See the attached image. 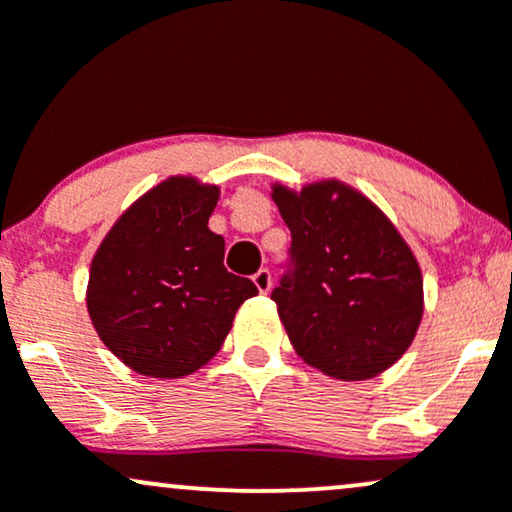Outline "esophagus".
<instances>
[{
    "mask_svg": "<svg viewBox=\"0 0 512 512\" xmlns=\"http://www.w3.org/2000/svg\"><path fill=\"white\" fill-rule=\"evenodd\" d=\"M252 281H255L260 293H269V289H272V274H269V269H260V272L252 276Z\"/></svg>",
    "mask_w": 512,
    "mask_h": 512,
    "instance_id": "34e87169",
    "label": "esophagus"
}]
</instances>
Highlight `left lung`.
Returning <instances> with one entry per match:
<instances>
[{"label":"left lung","instance_id":"8db88e82","mask_svg":"<svg viewBox=\"0 0 512 512\" xmlns=\"http://www.w3.org/2000/svg\"><path fill=\"white\" fill-rule=\"evenodd\" d=\"M293 269L272 291L293 349L337 380L395 366L424 317V279L383 209L342 180L274 182Z\"/></svg>","mask_w":512,"mask_h":512}]
</instances>
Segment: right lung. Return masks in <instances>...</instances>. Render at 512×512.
<instances>
[{
  "label": "right lung",
  "mask_w": 512,
  "mask_h": 512,
  "mask_svg": "<svg viewBox=\"0 0 512 512\" xmlns=\"http://www.w3.org/2000/svg\"><path fill=\"white\" fill-rule=\"evenodd\" d=\"M219 195L195 175H170L122 211L93 255L88 317L134 373L161 380L197 373L257 293L223 267L226 243L209 231Z\"/></svg>",
  "instance_id": "1"
}]
</instances>
